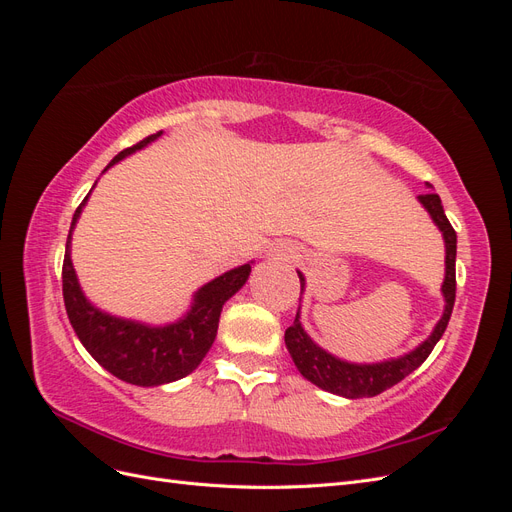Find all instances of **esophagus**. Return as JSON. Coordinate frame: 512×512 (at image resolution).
<instances>
[{"mask_svg": "<svg viewBox=\"0 0 512 512\" xmlns=\"http://www.w3.org/2000/svg\"><path fill=\"white\" fill-rule=\"evenodd\" d=\"M277 256H282V258H294V250H292V247H288V245H282V250H277Z\"/></svg>", "mask_w": 512, "mask_h": 512, "instance_id": "esophagus-1", "label": "esophagus"}]
</instances>
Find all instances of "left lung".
Returning <instances> with one entry per match:
<instances>
[{
    "instance_id": "obj_1",
    "label": "left lung",
    "mask_w": 512,
    "mask_h": 512,
    "mask_svg": "<svg viewBox=\"0 0 512 512\" xmlns=\"http://www.w3.org/2000/svg\"><path fill=\"white\" fill-rule=\"evenodd\" d=\"M418 203H421L427 213L431 215V220L436 222L440 228L442 237H444V247H446V275H444V284H442V294H444V314L438 320L436 329L425 339V342L414 348L412 352L399 356V359L391 361H382V363H348L337 359V356L329 354L327 350H322L318 344L312 342L303 327H301V316L297 312V318L286 329V348L292 356L294 365L301 371V376L307 378L312 384L320 386L322 391H329L333 395H342L348 399H359V397H374L380 395L382 391L391 389L393 384L404 380L408 374L416 367H421L425 363L427 356L431 354L433 346L440 342V337L446 331V324L451 320L453 314V305H455V256H457V232L453 230L451 222H448L442 200L438 194L427 192L418 196ZM301 280V294L305 286V277L299 273ZM301 301V299H299Z\"/></svg>"
}]
</instances>
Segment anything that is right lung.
Wrapping results in <instances>:
<instances>
[{
	"label": "right lung",
	"mask_w": 512,
	"mask_h": 512,
	"mask_svg": "<svg viewBox=\"0 0 512 512\" xmlns=\"http://www.w3.org/2000/svg\"><path fill=\"white\" fill-rule=\"evenodd\" d=\"M160 134L162 132L151 134L134 147L123 149L106 168H111L119 160L130 156V153L147 147ZM87 198L89 194L85 196L79 209L74 211L70 235L66 241L64 269H61L64 303L74 333L79 335L85 350L106 371H111L113 376L123 382L136 386H160L192 374L200 361L205 359L215 335H218L224 303L247 282L252 267L241 265L215 277V280H211L194 294L190 312L177 322L166 324V327H149V324L143 322L123 320L100 312L83 294L70 258L72 230L76 226V220L81 218Z\"/></svg>",
	"instance_id": "add662e5"
}]
</instances>
